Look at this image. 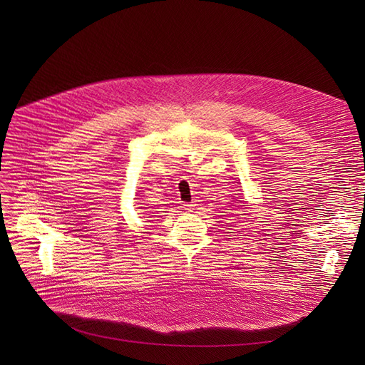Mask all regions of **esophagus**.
I'll return each instance as SVG.
<instances>
[{
  "instance_id": "1",
  "label": "esophagus",
  "mask_w": 365,
  "mask_h": 365,
  "mask_svg": "<svg viewBox=\"0 0 365 365\" xmlns=\"http://www.w3.org/2000/svg\"><path fill=\"white\" fill-rule=\"evenodd\" d=\"M183 208L186 210V212H192V208H194V204H190V202H186V204H183Z\"/></svg>"
}]
</instances>
